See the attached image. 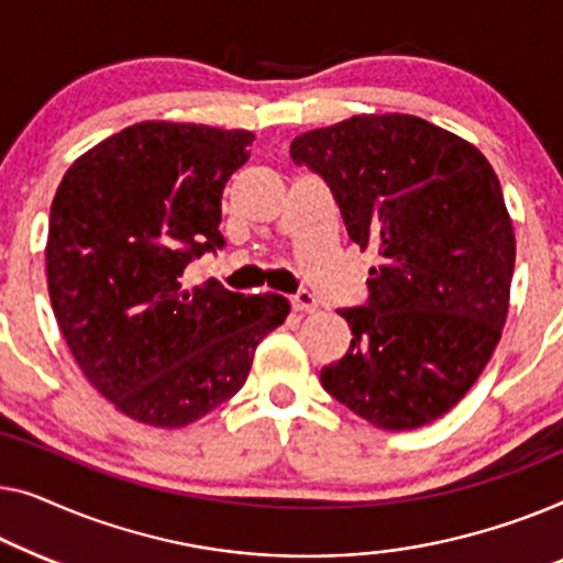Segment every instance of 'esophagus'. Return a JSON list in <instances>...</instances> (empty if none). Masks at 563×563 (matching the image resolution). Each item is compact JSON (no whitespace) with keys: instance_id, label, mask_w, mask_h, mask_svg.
<instances>
[{"instance_id":"34e87169","label":"esophagus","mask_w":563,"mask_h":563,"mask_svg":"<svg viewBox=\"0 0 563 563\" xmlns=\"http://www.w3.org/2000/svg\"><path fill=\"white\" fill-rule=\"evenodd\" d=\"M290 306L296 308V311H300V313H313L316 308H319V303H316V298L308 290L296 292V296L290 298Z\"/></svg>"}]
</instances>
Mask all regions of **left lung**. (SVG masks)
I'll list each match as a JSON object with an SVG mask.
<instances>
[{"label": "left lung", "instance_id": "obj_1", "mask_svg": "<svg viewBox=\"0 0 563 563\" xmlns=\"http://www.w3.org/2000/svg\"><path fill=\"white\" fill-rule=\"evenodd\" d=\"M334 194L360 250H377L367 306L339 308L350 352L327 393L385 431L449 413L503 336L516 232L500 180L472 142L413 114H354L292 140Z\"/></svg>", "mask_w": 563, "mask_h": 563}]
</instances>
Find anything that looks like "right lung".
<instances>
[{"mask_svg":"<svg viewBox=\"0 0 563 563\" xmlns=\"http://www.w3.org/2000/svg\"><path fill=\"white\" fill-rule=\"evenodd\" d=\"M255 134L140 122L76 157L51 206L47 292L70 354L132 421L184 429L240 393L257 344L288 298L217 280L188 288L186 265L224 244L221 194Z\"/></svg>","mask_w":563,"mask_h":563,"instance_id":"add662e5","label":"right lung"}]
</instances>
